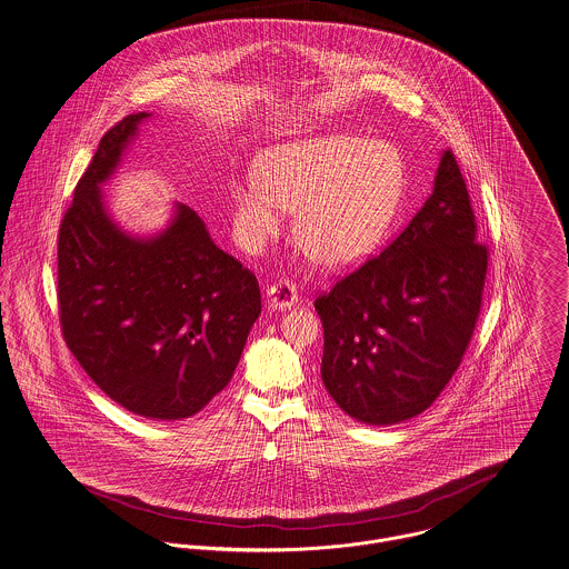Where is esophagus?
<instances>
[{
	"instance_id": "34e87169",
	"label": "esophagus",
	"mask_w": 569,
	"mask_h": 569,
	"mask_svg": "<svg viewBox=\"0 0 569 569\" xmlns=\"http://www.w3.org/2000/svg\"><path fill=\"white\" fill-rule=\"evenodd\" d=\"M267 305L269 309L284 310L298 305L296 284L289 280H280L267 289Z\"/></svg>"
}]
</instances>
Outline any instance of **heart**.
Returning <instances> with one entry per match:
<instances>
[{
	"mask_svg": "<svg viewBox=\"0 0 569 569\" xmlns=\"http://www.w3.org/2000/svg\"><path fill=\"white\" fill-rule=\"evenodd\" d=\"M405 189L400 152L382 141L330 134L280 146L232 189L234 228L262 250L296 210V241L310 259L341 269L369 257L387 234Z\"/></svg>",
	"mask_w": 569,
	"mask_h": 569,
	"instance_id": "1",
	"label": "heart"
}]
</instances>
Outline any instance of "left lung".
Returning <instances> with one entry per match:
<instances>
[{"mask_svg": "<svg viewBox=\"0 0 569 569\" xmlns=\"http://www.w3.org/2000/svg\"><path fill=\"white\" fill-rule=\"evenodd\" d=\"M487 254L459 162L446 150L430 198L400 237L315 300L321 380L346 413L391 426L439 398L473 335Z\"/></svg>", "mask_w": 569, "mask_h": 569, "instance_id": "1", "label": "left lung"}]
</instances>
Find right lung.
Returning a JSON list of instances; mask_svg holds the SVG:
<instances>
[{"label": "right lung", "instance_id": "right-lung-1", "mask_svg": "<svg viewBox=\"0 0 569 569\" xmlns=\"http://www.w3.org/2000/svg\"><path fill=\"white\" fill-rule=\"evenodd\" d=\"M146 119L112 126L76 187L58 232V309L69 350L110 400L171 421L202 411L230 382L260 289L184 204L152 237L110 217L102 184Z\"/></svg>", "mask_w": 569, "mask_h": 569}]
</instances>
